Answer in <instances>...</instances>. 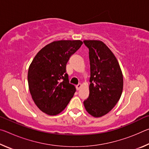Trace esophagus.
<instances>
[{
    "label": "esophagus",
    "mask_w": 149,
    "mask_h": 149,
    "mask_svg": "<svg viewBox=\"0 0 149 149\" xmlns=\"http://www.w3.org/2000/svg\"><path fill=\"white\" fill-rule=\"evenodd\" d=\"M81 87H82V85L81 84H79L76 85V89H77V90H79Z\"/></svg>",
    "instance_id": "34e87169"
}]
</instances>
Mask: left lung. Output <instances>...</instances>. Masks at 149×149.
Wrapping results in <instances>:
<instances>
[{
	"label": "left lung",
	"instance_id": "1",
	"mask_svg": "<svg viewBox=\"0 0 149 149\" xmlns=\"http://www.w3.org/2000/svg\"><path fill=\"white\" fill-rule=\"evenodd\" d=\"M90 60L89 96L84 102L87 112L100 118L114 108L122 95L123 79L115 55L99 40H84Z\"/></svg>",
	"mask_w": 149,
	"mask_h": 149
}]
</instances>
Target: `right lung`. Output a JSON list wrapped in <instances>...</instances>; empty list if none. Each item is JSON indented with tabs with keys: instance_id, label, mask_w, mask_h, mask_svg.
Wrapping results in <instances>:
<instances>
[{
	"instance_id": "1",
	"label": "right lung",
	"mask_w": 149,
	"mask_h": 149,
	"mask_svg": "<svg viewBox=\"0 0 149 149\" xmlns=\"http://www.w3.org/2000/svg\"><path fill=\"white\" fill-rule=\"evenodd\" d=\"M82 44L80 40L52 41L37 52L29 65V92L35 104L45 114H60L74 96L76 89L69 83L66 64Z\"/></svg>"
}]
</instances>
